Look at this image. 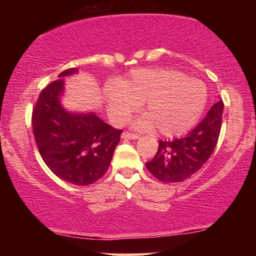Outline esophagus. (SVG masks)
<instances>
[{
    "label": "esophagus",
    "mask_w": 256,
    "mask_h": 256,
    "mask_svg": "<svg viewBox=\"0 0 256 256\" xmlns=\"http://www.w3.org/2000/svg\"><path fill=\"white\" fill-rule=\"evenodd\" d=\"M121 138H128V140H138L140 136L136 135V134H130V132H124L121 134Z\"/></svg>",
    "instance_id": "34e87169"
}]
</instances>
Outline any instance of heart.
<instances>
[{"mask_svg":"<svg viewBox=\"0 0 256 256\" xmlns=\"http://www.w3.org/2000/svg\"><path fill=\"white\" fill-rule=\"evenodd\" d=\"M107 112L122 124L143 104L146 116L136 121L138 129L157 128L166 138L183 135L197 124L208 104V87L172 68H138L128 78L104 88Z\"/></svg>","mask_w":256,"mask_h":256,"instance_id":"b5f03b06","label":"heart"}]
</instances>
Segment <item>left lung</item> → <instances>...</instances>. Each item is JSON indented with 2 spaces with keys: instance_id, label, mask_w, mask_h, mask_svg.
I'll return each mask as SVG.
<instances>
[{
  "instance_id": "8db88e82",
  "label": "left lung",
  "mask_w": 256,
  "mask_h": 256,
  "mask_svg": "<svg viewBox=\"0 0 256 256\" xmlns=\"http://www.w3.org/2000/svg\"><path fill=\"white\" fill-rule=\"evenodd\" d=\"M224 104L216 102L194 129L182 138L160 141L154 158L146 169L164 183L183 182L192 176L212 155L220 134Z\"/></svg>"
}]
</instances>
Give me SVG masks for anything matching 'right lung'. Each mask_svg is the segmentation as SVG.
<instances>
[{
    "label": "right lung",
    "instance_id": "right-lung-1",
    "mask_svg": "<svg viewBox=\"0 0 256 256\" xmlns=\"http://www.w3.org/2000/svg\"><path fill=\"white\" fill-rule=\"evenodd\" d=\"M78 72L66 70L42 90L32 110V130L48 169L68 183L86 186L106 174L122 130L94 112H72L62 106L64 78Z\"/></svg>",
    "mask_w": 256,
    "mask_h": 256
}]
</instances>
